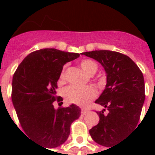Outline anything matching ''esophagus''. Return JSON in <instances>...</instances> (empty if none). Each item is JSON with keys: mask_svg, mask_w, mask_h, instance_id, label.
<instances>
[{"mask_svg": "<svg viewBox=\"0 0 155 155\" xmlns=\"http://www.w3.org/2000/svg\"><path fill=\"white\" fill-rule=\"evenodd\" d=\"M86 113H88V110H86V109H81V114L82 115H84Z\"/></svg>", "mask_w": 155, "mask_h": 155, "instance_id": "obj_1", "label": "esophagus"}]
</instances>
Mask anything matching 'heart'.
<instances>
[{
  "instance_id": "obj_1",
  "label": "heart",
  "mask_w": 155,
  "mask_h": 155,
  "mask_svg": "<svg viewBox=\"0 0 155 155\" xmlns=\"http://www.w3.org/2000/svg\"><path fill=\"white\" fill-rule=\"evenodd\" d=\"M81 68L88 74H94L98 70L97 64L92 60H83L81 62ZM64 81V71L61 74V81ZM97 95V91L92 85H75L68 86L64 91V99L69 103L79 106H85L91 103Z\"/></svg>"
}]
</instances>
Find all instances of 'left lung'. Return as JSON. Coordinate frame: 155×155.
Returning a JSON list of instances; mask_svg holds the SVG:
<instances>
[{
  "instance_id": "left-lung-1",
  "label": "left lung",
  "mask_w": 155,
  "mask_h": 155,
  "mask_svg": "<svg viewBox=\"0 0 155 155\" xmlns=\"http://www.w3.org/2000/svg\"><path fill=\"white\" fill-rule=\"evenodd\" d=\"M82 54L101 63L106 73V86L95 103L109 113L104 114L105 109L97 112L100 121L90 130V134L99 144L112 148L140 120L145 99L143 74L129 56L116 51H93Z\"/></svg>"
}]
</instances>
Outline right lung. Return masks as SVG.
<instances>
[{
  "mask_svg": "<svg viewBox=\"0 0 155 155\" xmlns=\"http://www.w3.org/2000/svg\"><path fill=\"white\" fill-rule=\"evenodd\" d=\"M80 56L53 48L29 54L19 64L12 79V103L25 133L41 147L53 149L64 143L71 125L81 115L72 104L54 109L57 81L64 64ZM32 140V141H33Z\"/></svg>",
  "mask_w": 155,
  "mask_h": 155,
  "instance_id": "add662e5",
  "label": "right lung"
}]
</instances>
